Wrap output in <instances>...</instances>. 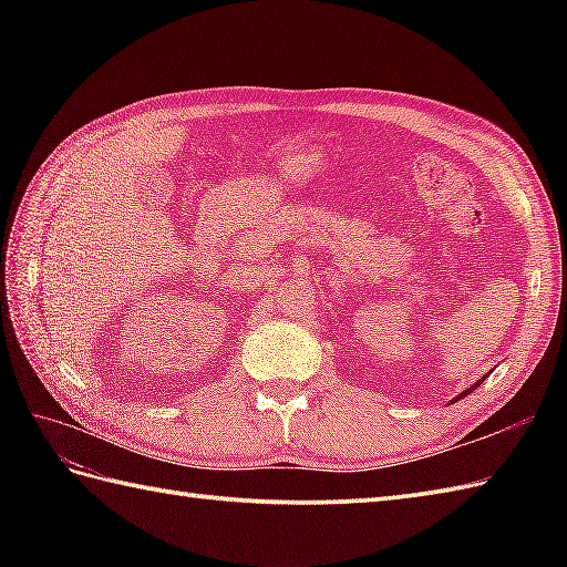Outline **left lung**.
Wrapping results in <instances>:
<instances>
[{
  "label": "left lung",
  "instance_id": "left-lung-1",
  "mask_svg": "<svg viewBox=\"0 0 567 567\" xmlns=\"http://www.w3.org/2000/svg\"><path fill=\"white\" fill-rule=\"evenodd\" d=\"M487 378H489V372H487V375H483V378H480V380H477V382H475V384H473V388H467V390H463V392H461V394H457V396H455V400H453V402H457V400H463V396H465V394H470V392H473V390H477V388H480V384H483V382H485V380H487ZM453 402H451V404H453Z\"/></svg>",
  "mask_w": 567,
  "mask_h": 567
}]
</instances>
